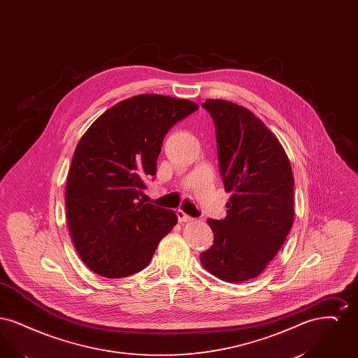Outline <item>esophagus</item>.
<instances>
[{
  "label": "esophagus",
  "instance_id": "1",
  "mask_svg": "<svg viewBox=\"0 0 358 358\" xmlns=\"http://www.w3.org/2000/svg\"><path fill=\"white\" fill-rule=\"evenodd\" d=\"M177 217H178L180 222H190L194 220L193 217H190L189 215H187V213H185L184 210H181V209L177 210Z\"/></svg>",
  "mask_w": 358,
  "mask_h": 358
}]
</instances>
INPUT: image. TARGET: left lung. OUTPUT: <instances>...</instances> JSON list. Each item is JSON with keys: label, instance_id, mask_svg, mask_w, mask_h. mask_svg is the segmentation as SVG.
I'll use <instances>...</instances> for the list:
<instances>
[{"label": "left lung", "instance_id": "left-lung-1", "mask_svg": "<svg viewBox=\"0 0 358 358\" xmlns=\"http://www.w3.org/2000/svg\"><path fill=\"white\" fill-rule=\"evenodd\" d=\"M216 126L224 189L232 193L224 220L208 219L213 245L200 255L208 273L241 283L263 273L294 222V177L273 131L236 103H203Z\"/></svg>", "mask_w": 358, "mask_h": 358}]
</instances>
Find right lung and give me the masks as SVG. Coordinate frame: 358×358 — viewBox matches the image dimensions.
Segmentation results:
<instances>
[{"label": "right lung", "instance_id": "1", "mask_svg": "<svg viewBox=\"0 0 358 358\" xmlns=\"http://www.w3.org/2000/svg\"><path fill=\"white\" fill-rule=\"evenodd\" d=\"M199 106L142 94L104 111L80 138L69 171V234L85 266L118 279L143 270L177 224L174 210L139 199L142 178L155 176L166 133Z\"/></svg>", "mask_w": 358, "mask_h": 358}]
</instances>
